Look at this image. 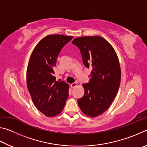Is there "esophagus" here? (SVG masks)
<instances>
[{
  "instance_id": "34e87169",
  "label": "esophagus",
  "mask_w": 147,
  "mask_h": 147,
  "mask_svg": "<svg viewBox=\"0 0 147 147\" xmlns=\"http://www.w3.org/2000/svg\"><path fill=\"white\" fill-rule=\"evenodd\" d=\"M77 85H78V84L76 83V82H75V83H73V84H71V87L72 88H75V87H76Z\"/></svg>"
}]
</instances>
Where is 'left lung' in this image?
I'll list each match as a JSON object with an SVG mask.
<instances>
[{
    "mask_svg": "<svg viewBox=\"0 0 147 147\" xmlns=\"http://www.w3.org/2000/svg\"><path fill=\"white\" fill-rule=\"evenodd\" d=\"M72 43L79 48L84 65L92 68L89 83L84 84V96L78 100L82 111L95 117L108 109L117 93L121 72L118 56L113 47L98 36L74 39Z\"/></svg>",
    "mask_w": 147,
    "mask_h": 147,
    "instance_id": "8db88e82",
    "label": "left lung"
}]
</instances>
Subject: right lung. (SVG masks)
I'll return each instance as SVG.
<instances>
[{"label": "right lung", "mask_w": 147, "mask_h": 147, "mask_svg": "<svg viewBox=\"0 0 147 147\" xmlns=\"http://www.w3.org/2000/svg\"><path fill=\"white\" fill-rule=\"evenodd\" d=\"M73 36L49 35L35 47L26 71L27 88L38 110L47 117L61 112L69 96V86L63 81H56L54 68L63 47Z\"/></svg>", "instance_id": "right-lung-1"}]
</instances>
